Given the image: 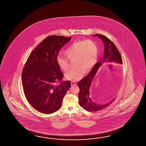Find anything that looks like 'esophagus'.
<instances>
[{"mask_svg": "<svg viewBox=\"0 0 146 146\" xmlns=\"http://www.w3.org/2000/svg\"><path fill=\"white\" fill-rule=\"evenodd\" d=\"M71 84H72V86H76L77 84V82L76 81H72L71 82Z\"/></svg>", "mask_w": 146, "mask_h": 146, "instance_id": "1", "label": "esophagus"}]
</instances>
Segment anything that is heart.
<instances>
[{
  "label": "heart",
  "mask_w": 146,
  "mask_h": 146,
  "mask_svg": "<svg viewBox=\"0 0 146 146\" xmlns=\"http://www.w3.org/2000/svg\"><path fill=\"white\" fill-rule=\"evenodd\" d=\"M98 50L96 42L91 40H78L72 43L65 50V54L69 59H76L75 66L77 67L67 72L66 78L73 81L80 79L85 72L90 71L96 64ZM68 59L60 54L56 57L57 65L64 71H67L69 67Z\"/></svg>",
  "instance_id": "1"
}]
</instances>
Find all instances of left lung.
<instances>
[{"label":"left lung","instance_id":"1","mask_svg":"<svg viewBox=\"0 0 146 146\" xmlns=\"http://www.w3.org/2000/svg\"><path fill=\"white\" fill-rule=\"evenodd\" d=\"M93 36H98L102 40L104 45V52L102 60L96 62L89 74L83 79L78 82L80 89L78 97L80 106L89 112H96L105 109L113 101L106 104H97L93 102L89 96L90 88L93 78L96 74L98 69L104 62H115L123 64L121 55L115 44L106 36L102 34H94Z\"/></svg>","mask_w":146,"mask_h":146}]
</instances>
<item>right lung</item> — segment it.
<instances>
[{
	"mask_svg": "<svg viewBox=\"0 0 146 146\" xmlns=\"http://www.w3.org/2000/svg\"><path fill=\"white\" fill-rule=\"evenodd\" d=\"M72 37L48 36L31 52L22 72L25 96L37 111L50 114L62 106V100L71 86L62 81L64 74L56 62L59 50ZM62 81L60 83H58Z\"/></svg>",
	"mask_w": 146,
	"mask_h": 146,
	"instance_id": "obj_1",
	"label": "right lung"
}]
</instances>
